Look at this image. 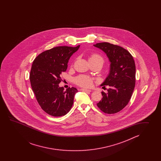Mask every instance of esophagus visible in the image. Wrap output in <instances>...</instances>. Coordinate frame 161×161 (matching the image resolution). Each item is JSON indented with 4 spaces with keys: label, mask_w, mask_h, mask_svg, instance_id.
<instances>
[{
    "label": "esophagus",
    "mask_w": 161,
    "mask_h": 161,
    "mask_svg": "<svg viewBox=\"0 0 161 161\" xmlns=\"http://www.w3.org/2000/svg\"><path fill=\"white\" fill-rule=\"evenodd\" d=\"M81 90L83 91V92H92L91 90H88V89H82Z\"/></svg>",
    "instance_id": "1"
}]
</instances>
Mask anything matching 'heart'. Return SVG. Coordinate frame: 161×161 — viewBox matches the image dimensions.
Wrapping results in <instances>:
<instances>
[{
  "label": "heart",
  "instance_id": "heart-1",
  "mask_svg": "<svg viewBox=\"0 0 161 161\" xmlns=\"http://www.w3.org/2000/svg\"><path fill=\"white\" fill-rule=\"evenodd\" d=\"M90 61H98L103 63V58L97 53H93L91 55L90 58ZM75 82L78 85L80 86L84 87H90L92 85V80L88 76H79L75 79Z\"/></svg>",
  "mask_w": 161,
  "mask_h": 161
}]
</instances>
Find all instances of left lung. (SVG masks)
<instances>
[{"mask_svg":"<svg viewBox=\"0 0 161 161\" xmlns=\"http://www.w3.org/2000/svg\"><path fill=\"white\" fill-rule=\"evenodd\" d=\"M105 53L110 63L109 72L101 85L109 86L108 92L97 105L104 113L120 112L130 100L135 86L136 67L134 58L124 48L109 42L93 45Z\"/></svg>","mask_w":161,"mask_h":161,"instance_id":"1","label":"left lung"}]
</instances>
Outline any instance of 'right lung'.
Wrapping results in <instances>:
<instances>
[{"label":"right lung","instance_id":"add662e5","mask_svg":"<svg viewBox=\"0 0 161 161\" xmlns=\"http://www.w3.org/2000/svg\"><path fill=\"white\" fill-rule=\"evenodd\" d=\"M79 47L52 48L38 55L33 62L30 73L31 88L41 108L52 116H64L72 108L78 90L72 87L64 91L58 84L62 72L67 69L69 59Z\"/></svg>","mask_w":161,"mask_h":161}]
</instances>
